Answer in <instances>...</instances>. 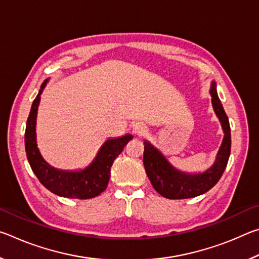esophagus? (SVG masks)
<instances>
[{"mask_svg": "<svg viewBox=\"0 0 259 259\" xmlns=\"http://www.w3.org/2000/svg\"><path fill=\"white\" fill-rule=\"evenodd\" d=\"M133 133L136 136H143L146 133V126L143 123H136L133 128Z\"/></svg>", "mask_w": 259, "mask_h": 259, "instance_id": "esophagus-1", "label": "esophagus"}]
</instances>
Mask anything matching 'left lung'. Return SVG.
<instances>
[{
	"mask_svg": "<svg viewBox=\"0 0 259 259\" xmlns=\"http://www.w3.org/2000/svg\"><path fill=\"white\" fill-rule=\"evenodd\" d=\"M213 111L222 123L224 138L217 153L216 161L202 174H187L179 171L169 163L162 153L152 145L144 142V166L154 190L166 199H188L203 194L212 188L221 179L229 162L231 154V128L229 117L218 98L216 83L210 88Z\"/></svg>",
	"mask_w": 259,
	"mask_h": 259,
	"instance_id": "obj_1",
	"label": "left lung"
}]
</instances>
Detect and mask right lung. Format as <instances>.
<instances>
[{"label":"right lung","mask_w":259,"mask_h":259,"mask_svg":"<svg viewBox=\"0 0 259 259\" xmlns=\"http://www.w3.org/2000/svg\"><path fill=\"white\" fill-rule=\"evenodd\" d=\"M48 80L42 83L36 98L30 108L25 131V150L30 168L43 186L59 196L69 199H91L103 193L111 177V166L114 160L123 151L131 135L107 139L100 147L97 156L85 169L78 171H65L48 164L40 154L36 144V115L41 94Z\"/></svg>","instance_id":"add662e5"}]
</instances>
